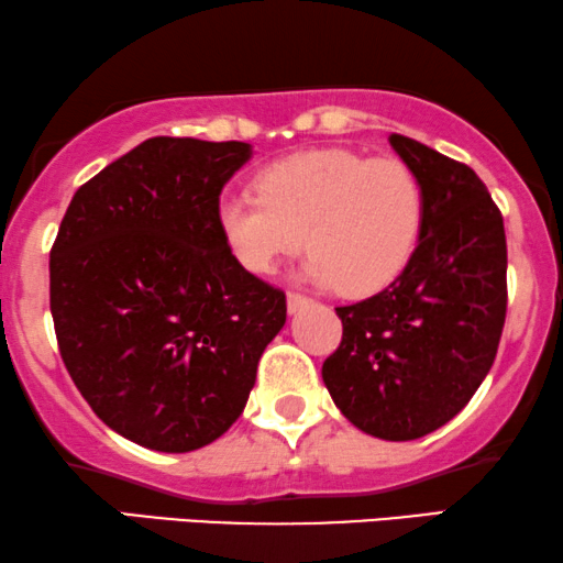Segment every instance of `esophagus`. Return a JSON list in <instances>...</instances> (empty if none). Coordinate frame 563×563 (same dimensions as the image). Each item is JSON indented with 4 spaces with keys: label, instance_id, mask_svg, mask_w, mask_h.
Masks as SVG:
<instances>
[{
    "label": "esophagus",
    "instance_id": "obj_1",
    "mask_svg": "<svg viewBox=\"0 0 563 563\" xmlns=\"http://www.w3.org/2000/svg\"><path fill=\"white\" fill-rule=\"evenodd\" d=\"M309 303H311L309 296L294 294V290H290V294H288V311H290V314H296V311H301L303 306H309Z\"/></svg>",
    "mask_w": 563,
    "mask_h": 563
}]
</instances>
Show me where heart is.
Listing matches in <instances>:
<instances>
[{"mask_svg":"<svg viewBox=\"0 0 563 563\" xmlns=\"http://www.w3.org/2000/svg\"><path fill=\"white\" fill-rule=\"evenodd\" d=\"M257 189L218 205L220 233L252 273H275L306 236L303 275L364 298L393 286L421 241L423 187L397 158L298 153L262 170Z\"/></svg>","mask_w":563,"mask_h":563,"instance_id":"obj_1","label":"heart"}]
</instances>
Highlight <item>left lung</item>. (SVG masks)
Returning a JSON list of instances; mask_svg holds the SVG:
<instances>
[{
    "label": "left lung",
    "instance_id": "1",
    "mask_svg": "<svg viewBox=\"0 0 563 563\" xmlns=\"http://www.w3.org/2000/svg\"><path fill=\"white\" fill-rule=\"evenodd\" d=\"M389 145L423 187L421 241L393 286L334 309L343 340L322 379L355 429L410 441L452 421L494 366L507 317V236L471 166L402 134Z\"/></svg>",
    "mask_w": 563,
    "mask_h": 563
}]
</instances>
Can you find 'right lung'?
I'll return each mask as SVG.
<instances>
[{
    "instance_id": "1",
    "label": "right lung",
    "mask_w": 563,
    "mask_h": 563,
    "mask_svg": "<svg viewBox=\"0 0 563 563\" xmlns=\"http://www.w3.org/2000/svg\"><path fill=\"white\" fill-rule=\"evenodd\" d=\"M246 142L151 137L75 191L52 246V317L75 387L155 452L236 423L286 294L241 267L218 223Z\"/></svg>"
}]
</instances>
